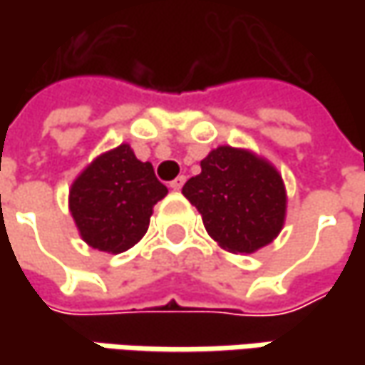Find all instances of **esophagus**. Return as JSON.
<instances>
[{"instance_id": "esophagus-1", "label": "esophagus", "mask_w": 365, "mask_h": 365, "mask_svg": "<svg viewBox=\"0 0 365 365\" xmlns=\"http://www.w3.org/2000/svg\"><path fill=\"white\" fill-rule=\"evenodd\" d=\"M185 180H187V178H185V176H182V175L176 176L175 180H170V189H173V190H180V189H182V185H185Z\"/></svg>"}]
</instances>
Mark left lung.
I'll return each instance as SVG.
<instances>
[{
  "label": "left lung",
  "instance_id": "obj_1",
  "mask_svg": "<svg viewBox=\"0 0 365 365\" xmlns=\"http://www.w3.org/2000/svg\"><path fill=\"white\" fill-rule=\"evenodd\" d=\"M182 195L201 213L207 233L233 254L270 244L287 217L282 176L250 150H211L201 160V175L185 182Z\"/></svg>",
  "mask_w": 365,
  "mask_h": 365
}]
</instances>
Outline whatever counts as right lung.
<instances>
[{"label": "right lung", "mask_w": 365, "mask_h": 365, "mask_svg": "<svg viewBox=\"0 0 365 365\" xmlns=\"http://www.w3.org/2000/svg\"><path fill=\"white\" fill-rule=\"evenodd\" d=\"M166 192L152 164L138 160L132 148L121 144L97 156L75 178L68 209L87 244L121 254L144 237L152 209Z\"/></svg>", "instance_id": "add662e5"}]
</instances>
